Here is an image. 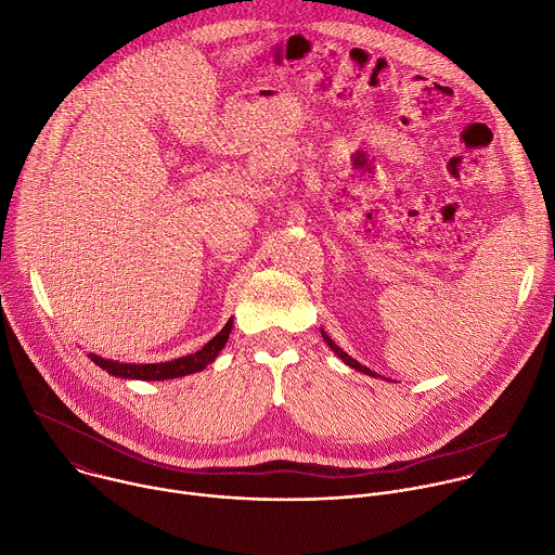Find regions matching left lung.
Returning a JSON list of instances; mask_svg holds the SVG:
<instances>
[{
    "instance_id": "obj_1",
    "label": "left lung",
    "mask_w": 555,
    "mask_h": 555,
    "mask_svg": "<svg viewBox=\"0 0 555 555\" xmlns=\"http://www.w3.org/2000/svg\"><path fill=\"white\" fill-rule=\"evenodd\" d=\"M321 334H323V338H325V343H327V345H330V347H332V351H334V353H336V356H338V358H340V360H343V362H345V364H349V366H351V369H356V371H360V373H366V375H375V373H373V371H371V369H366V366H362V364H360V362H358V360H353V358H351V356H347V353H345V351H343V349H340V347H338V345H336V343H334V340H332V338H330V336H327V334H325V332H323V330H321Z\"/></svg>"
}]
</instances>
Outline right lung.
<instances>
[{
  "label": "right lung",
  "instance_id": "add662e5",
  "mask_svg": "<svg viewBox=\"0 0 555 555\" xmlns=\"http://www.w3.org/2000/svg\"><path fill=\"white\" fill-rule=\"evenodd\" d=\"M232 330V319L225 323V327L212 338L208 340L199 351L184 356V358H176L171 362H157V364H127V362H116V360H105L101 356L90 353V358L94 360V364H99L103 371H107L109 375L116 377H125V379H173V377H184L197 371H204L215 358L217 353L225 347L228 336Z\"/></svg>",
  "mask_w": 555,
  "mask_h": 555
}]
</instances>
